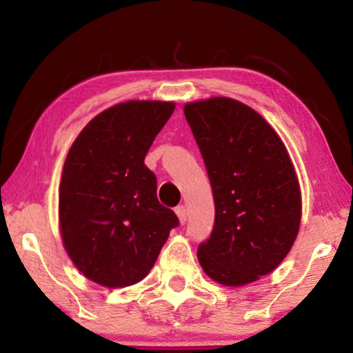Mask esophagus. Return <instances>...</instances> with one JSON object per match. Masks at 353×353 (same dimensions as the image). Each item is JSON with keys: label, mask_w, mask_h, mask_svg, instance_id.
Masks as SVG:
<instances>
[{"label": "esophagus", "mask_w": 353, "mask_h": 353, "mask_svg": "<svg viewBox=\"0 0 353 353\" xmlns=\"http://www.w3.org/2000/svg\"><path fill=\"white\" fill-rule=\"evenodd\" d=\"M176 214H177L179 221H181V224L187 223V208H185L183 205H177L176 207Z\"/></svg>", "instance_id": "34e87169"}]
</instances>
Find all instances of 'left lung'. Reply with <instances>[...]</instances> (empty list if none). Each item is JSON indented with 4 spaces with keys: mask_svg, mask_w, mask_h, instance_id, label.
I'll return each mask as SVG.
<instances>
[{
    "mask_svg": "<svg viewBox=\"0 0 353 353\" xmlns=\"http://www.w3.org/2000/svg\"><path fill=\"white\" fill-rule=\"evenodd\" d=\"M214 199L210 238L199 244L214 282L241 286L282 263L301 225V188L288 151L260 113L232 98L188 103Z\"/></svg>",
    "mask_w": 353,
    "mask_h": 353,
    "instance_id": "obj_1",
    "label": "left lung"
}]
</instances>
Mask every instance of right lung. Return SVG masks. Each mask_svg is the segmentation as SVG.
<instances>
[{"label":"right lung","instance_id":"right-lung-1","mask_svg":"<svg viewBox=\"0 0 353 353\" xmlns=\"http://www.w3.org/2000/svg\"><path fill=\"white\" fill-rule=\"evenodd\" d=\"M174 103L128 101L94 117L71 145L59 187L63 246L87 279L123 288L145 279L179 225L145 165Z\"/></svg>","mask_w":353,"mask_h":353}]
</instances>
